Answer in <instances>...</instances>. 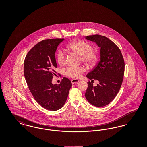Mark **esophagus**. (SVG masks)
Here are the masks:
<instances>
[{"mask_svg":"<svg viewBox=\"0 0 147 147\" xmlns=\"http://www.w3.org/2000/svg\"><path fill=\"white\" fill-rule=\"evenodd\" d=\"M79 80H78V79H73L72 80H71V82L72 84H75V83H77L78 82H79Z\"/></svg>","mask_w":147,"mask_h":147,"instance_id":"esophagus-1","label":"esophagus"}]
</instances>
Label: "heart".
Wrapping results in <instances>:
<instances>
[{
  "instance_id": "obj_1",
  "label": "heart",
  "mask_w": 147,
  "mask_h": 147,
  "mask_svg": "<svg viewBox=\"0 0 147 147\" xmlns=\"http://www.w3.org/2000/svg\"><path fill=\"white\" fill-rule=\"evenodd\" d=\"M68 50L80 56L82 62L90 66L96 63L98 59V53L93 50L91 44L82 40L71 42L66 46ZM56 61L60 66H63L66 62V56L63 51L59 50L56 55ZM83 67H68L65 71V75L73 78H78L85 71Z\"/></svg>"
}]
</instances>
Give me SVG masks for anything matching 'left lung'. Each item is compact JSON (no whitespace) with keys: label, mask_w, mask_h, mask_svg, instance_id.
<instances>
[{"label":"left lung","mask_w":147,"mask_h":147,"mask_svg":"<svg viewBox=\"0 0 147 147\" xmlns=\"http://www.w3.org/2000/svg\"><path fill=\"white\" fill-rule=\"evenodd\" d=\"M86 39L96 42L100 47V59L86 76L88 82L85 94L87 100L96 107L110 104L116 96L121 88L125 73V61L117 46L106 37L100 35L87 36ZM99 82L94 87L92 82Z\"/></svg>","instance_id":"obj_1"}]
</instances>
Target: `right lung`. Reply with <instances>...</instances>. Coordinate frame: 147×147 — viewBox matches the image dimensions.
I'll list each match as a JSON object with an SVG mask.
<instances>
[{
    "label": "right lung",
    "mask_w": 147,
    "mask_h": 147,
    "mask_svg": "<svg viewBox=\"0 0 147 147\" xmlns=\"http://www.w3.org/2000/svg\"><path fill=\"white\" fill-rule=\"evenodd\" d=\"M64 40H42L28 51L24 61V76L30 91L38 104L50 111L63 107L71 87V81L66 77L60 84H52L57 74L55 52Z\"/></svg>",
    "instance_id": "obj_1"
}]
</instances>
